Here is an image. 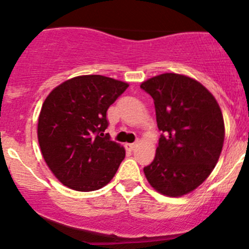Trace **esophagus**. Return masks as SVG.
Wrapping results in <instances>:
<instances>
[{
    "mask_svg": "<svg viewBox=\"0 0 249 249\" xmlns=\"http://www.w3.org/2000/svg\"><path fill=\"white\" fill-rule=\"evenodd\" d=\"M125 147H126L127 150H132L135 147H136V143H126V144H125Z\"/></svg>",
    "mask_w": 249,
    "mask_h": 249,
    "instance_id": "obj_1",
    "label": "esophagus"
}]
</instances>
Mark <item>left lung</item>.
Listing matches in <instances>:
<instances>
[{
    "mask_svg": "<svg viewBox=\"0 0 249 249\" xmlns=\"http://www.w3.org/2000/svg\"><path fill=\"white\" fill-rule=\"evenodd\" d=\"M153 97L162 131L148 182L167 196L196 189L213 171L224 142V120L213 95L193 78L164 73L141 84Z\"/></svg>",
    "mask_w": 249,
    "mask_h": 249,
    "instance_id": "1",
    "label": "left lung"
}]
</instances>
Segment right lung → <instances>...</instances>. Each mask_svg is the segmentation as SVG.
Segmentation results:
<instances>
[{"label":"right lung","mask_w":249,"mask_h":249,"mask_svg":"<svg viewBox=\"0 0 249 249\" xmlns=\"http://www.w3.org/2000/svg\"><path fill=\"white\" fill-rule=\"evenodd\" d=\"M127 87L113 78L89 74L66 80L48 95L37 134L42 155L62 184L92 192L114 177L125 150L105 134L107 109Z\"/></svg>","instance_id":"1"}]
</instances>
